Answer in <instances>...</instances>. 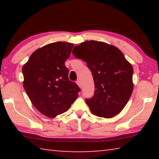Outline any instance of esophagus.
Listing matches in <instances>:
<instances>
[{"label": "esophagus", "instance_id": "34e87169", "mask_svg": "<svg viewBox=\"0 0 159 159\" xmlns=\"http://www.w3.org/2000/svg\"><path fill=\"white\" fill-rule=\"evenodd\" d=\"M76 83H77V85H79V88H81V83H80V80H77Z\"/></svg>", "mask_w": 159, "mask_h": 159}]
</instances>
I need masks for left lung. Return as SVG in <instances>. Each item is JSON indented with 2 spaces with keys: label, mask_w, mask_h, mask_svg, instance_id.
Listing matches in <instances>:
<instances>
[{
  "label": "left lung",
  "mask_w": 159,
  "mask_h": 159,
  "mask_svg": "<svg viewBox=\"0 0 159 159\" xmlns=\"http://www.w3.org/2000/svg\"><path fill=\"white\" fill-rule=\"evenodd\" d=\"M73 52L92 72L95 94L86 99L91 112L110 118L122 111L133 90L132 64L118 48L104 42L87 41L76 45Z\"/></svg>",
  "instance_id": "8db88e82"
}]
</instances>
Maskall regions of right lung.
Instances as JSON below:
<instances>
[{
    "instance_id": "1",
    "label": "right lung",
    "mask_w": 159,
    "mask_h": 159,
    "mask_svg": "<svg viewBox=\"0 0 159 159\" xmlns=\"http://www.w3.org/2000/svg\"><path fill=\"white\" fill-rule=\"evenodd\" d=\"M74 44L55 42L39 48L24 64L23 86L38 111L55 118L68 110L80 91L70 81L69 70L64 65Z\"/></svg>"
}]
</instances>
